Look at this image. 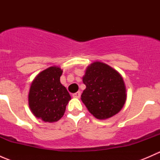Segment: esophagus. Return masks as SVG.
<instances>
[{
    "instance_id": "34e87169",
    "label": "esophagus",
    "mask_w": 160,
    "mask_h": 160,
    "mask_svg": "<svg viewBox=\"0 0 160 160\" xmlns=\"http://www.w3.org/2000/svg\"><path fill=\"white\" fill-rule=\"evenodd\" d=\"M80 95H81V93L80 91L77 92V93H72V98H80Z\"/></svg>"
}]
</instances>
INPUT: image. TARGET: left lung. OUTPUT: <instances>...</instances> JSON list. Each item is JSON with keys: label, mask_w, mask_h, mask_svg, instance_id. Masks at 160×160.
Wrapping results in <instances>:
<instances>
[{"label": "left lung", "mask_w": 160, "mask_h": 160, "mask_svg": "<svg viewBox=\"0 0 160 160\" xmlns=\"http://www.w3.org/2000/svg\"><path fill=\"white\" fill-rule=\"evenodd\" d=\"M86 89L81 101L93 117L105 120L115 115L126 101V87L122 75L104 62L95 61L83 77Z\"/></svg>", "instance_id": "8db88e82"}]
</instances>
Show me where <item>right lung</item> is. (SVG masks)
<instances>
[{"mask_svg":"<svg viewBox=\"0 0 160 160\" xmlns=\"http://www.w3.org/2000/svg\"><path fill=\"white\" fill-rule=\"evenodd\" d=\"M62 73L60 67L52 66L40 72L31 84L28 106L32 114L45 122L59 121L71 100L67 88L60 83Z\"/></svg>","mask_w":160,"mask_h":160,"instance_id":"obj_1","label":"right lung"}]
</instances>
